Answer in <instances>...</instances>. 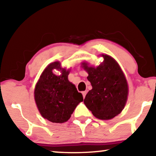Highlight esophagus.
Segmentation results:
<instances>
[{"label":"esophagus","instance_id":"obj_1","mask_svg":"<svg viewBox=\"0 0 156 156\" xmlns=\"http://www.w3.org/2000/svg\"><path fill=\"white\" fill-rule=\"evenodd\" d=\"M82 94H83V98H85V96H86V94H87V92H86V91H84V92H82Z\"/></svg>","mask_w":156,"mask_h":156}]
</instances>
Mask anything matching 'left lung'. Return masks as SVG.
<instances>
[{
	"label": "left lung",
	"mask_w": 156,
	"mask_h": 156,
	"mask_svg": "<svg viewBox=\"0 0 156 156\" xmlns=\"http://www.w3.org/2000/svg\"><path fill=\"white\" fill-rule=\"evenodd\" d=\"M104 62L97 67H83L87 72V80L92 89L86 94L84 103L95 117L109 120L120 113L128 95V85L117 62L110 56L102 55Z\"/></svg>",
	"instance_id": "8db88e82"
}]
</instances>
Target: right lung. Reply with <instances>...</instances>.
I'll list each match as a JSON object with an SVG mask.
<instances>
[{
	"label": "right lung",
	"mask_w": 156,
	"mask_h": 156,
	"mask_svg": "<svg viewBox=\"0 0 156 156\" xmlns=\"http://www.w3.org/2000/svg\"><path fill=\"white\" fill-rule=\"evenodd\" d=\"M53 69L59 70L61 74L55 75ZM69 74V70L62 68L59 62H55L46 67L35 87L34 98L39 112L52 122L67 121L83 101L82 94L68 80Z\"/></svg>",
	"instance_id": "add662e5"
}]
</instances>
